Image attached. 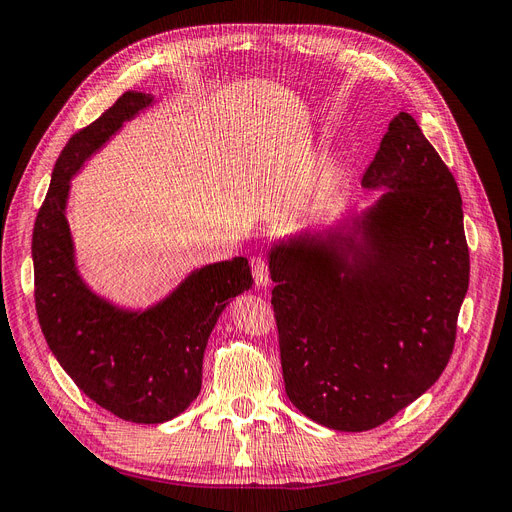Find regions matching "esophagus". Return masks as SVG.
<instances>
[{"mask_svg": "<svg viewBox=\"0 0 512 512\" xmlns=\"http://www.w3.org/2000/svg\"><path fill=\"white\" fill-rule=\"evenodd\" d=\"M252 275H254V282L258 288H267L271 284L269 280V265L265 262V258H252Z\"/></svg>", "mask_w": 512, "mask_h": 512, "instance_id": "34e87169", "label": "esophagus"}]
</instances>
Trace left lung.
Returning a JSON list of instances; mask_svg holds the SVG:
<instances>
[{
	"label": "left lung",
	"mask_w": 512,
	"mask_h": 512,
	"mask_svg": "<svg viewBox=\"0 0 512 512\" xmlns=\"http://www.w3.org/2000/svg\"><path fill=\"white\" fill-rule=\"evenodd\" d=\"M361 185L378 200L267 254L286 395L337 431L386 423L442 376L470 284L459 188L412 115Z\"/></svg>",
	"instance_id": "obj_1"
}]
</instances>
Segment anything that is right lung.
I'll list each match as a JSON object with an SVG mask.
<instances>
[{
	"label": "right lung",
	"mask_w": 512,
	"mask_h": 512,
	"mask_svg": "<svg viewBox=\"0 0 512 512\" xmlns=\"http://www.w3.org/2000/svg\"><path fill=\"white\" fill-rule=\"evenodd\" d=\"M149 106L153 96L130 89L70 138L36 218L32 258L38 320L59 365L98 406L123 421L158 425L198 397L215 322L254 280L243 256L209 262L147 307L119 305L85 282L68 224L72 177Z\"/></svg>",
	"instance_id": "right-lung-1"
}]
</instances>
